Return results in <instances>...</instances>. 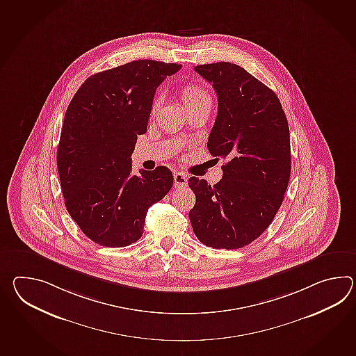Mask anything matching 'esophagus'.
<instances>
[{
	"mask_svg": "<svg viewBox=\"0 0 356 356\" xmlns=\"http://www.w3.org/2000/svg\"><path fill=\"white\" fill-rule=\"evenodd\" d=\"M174 186L177 189L186 188L188 186V176L184 172H175L174 174Z\"/></svg>",
	"mask_w": 356,
	"mask_h": 356,
	"instance_id": "1",
	"label": "esophagus"
}]
</instances>
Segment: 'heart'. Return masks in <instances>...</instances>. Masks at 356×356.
Returning a JSON list of instances; mask_svg holds the SVG:
<instances>
[{
    "label": "heart",
    "instance_id": "obj_1",
    "mask_svg": "<svg viewBox=\"0 0 356 356\" xmlns=\"http://www.w3.org/2000/svg\"><path fill=\"white\" fill-rule=\"evenodd\" d=\"M181 97L185 107L211 103V97L208 95V92L204 88L200 87L197 84H188L182 88ZM159 99H156L152 106V112H154L159 108Z\"/></svg>",
    "mask_w": 356,
    "mask_h": 356
}]
</instances>
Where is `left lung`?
I'll list each match as a JSON object with an SVG mask.
<instances>
[{"label": "left lung", "instance_id": "left-lung-1", "mask_svg": "<svg viewBox=\"0 0 356 356\" xmlns=\"http://www.w3.org/2000/svg\"><path fill=\"white\" fill-rule=\"evenodd\" d=\"M194 70L217 93L218 113L207 147L226 162L214 185L190 177L195 194L190 222L204 245L238 249L261 236L282 204L291 172L289 124L275 92L236 63Z\"/></svg>", "mask_w": 356, "mask_h": 356}]
</instances>
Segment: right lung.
I'll return each instance as SVG.
<instances>
[{
	"mask_svg": "<svg viewBox=\"0 0 356 356\" xmlns=\"http://www.w3.org/2000/svg\"><path fill=\"white\" fill-rule=\"evenodd\" d=\"M177 63L136 60L89 76L69 104L57 149L65 206L95 244L122 248L143 235L148 208L174 185L165 166L131 174L159 84Z\"/></svg>",
	"mask_w": 356,
	"mask_h": 356,
	"instance_id": "add662e5",
	"label": "right lung"
}]
</instances>
